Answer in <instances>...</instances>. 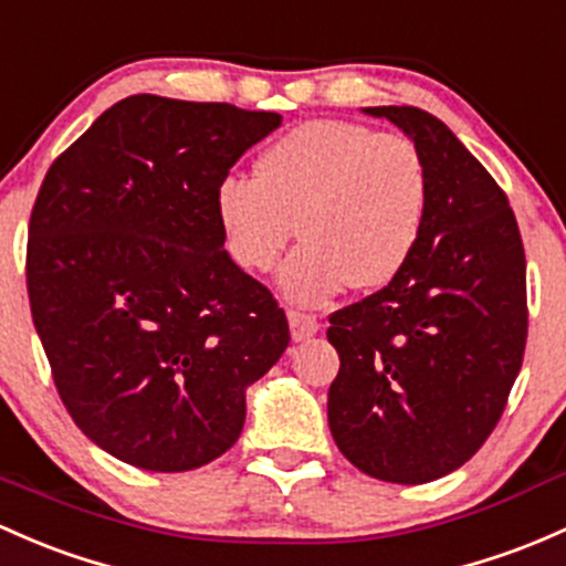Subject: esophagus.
<instances>
[{
  "instance_id": "34e87169",
  "label": "esophagus",
  "mask_w": 566,
  "mask_h": 566,
  "mask_svg": "<svg viewBox=\"0 0 566 566\" xmlns=\"http://www.w3.org/2000/svg\"><path fill=\"white\" fill-rule=\"evenodd\" d=\"M287 323H290V336H293V342H306V338H312L314 333L319 331L317 317L303 312H293V308L287 312Z\"/></svg>"
}]
</instances>
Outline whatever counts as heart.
Masks as SVG:
<instances>
[{
  "mask_svg": "<svg viewBox=\"0 0 566 566\" xmlns=\"http://www.w3.org/2000/svg\"><path fill=\"white\" fill-rule=\"evenodd\" d=\"M217 219L238 265L268 271L298 233L279 290L323 306L347 287L379 290L412 260L426 224L418 146L342 118L303 122L260 154L258 176L219 181Z\"/></svg>",
  "mask_w": 566,
  "mask_h": 566,
  "instance_id": "b5f03b06",
  "label": "heart"
}]
</instances>
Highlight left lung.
Masks as SVG:
<instances>
[{"label":"left lung","mask_w":566,"mask_h":566,"mask_svg":"<svg viewBox=\"0 0 566 566\" xmlns=\"http://www.w3.org/2000/svg\"><path fill=\"white\" fill-rule=\"evenodd\" d=\"M418 146L426 224L379 293L331 314L333 442L368 478L431 483L469 461L499 423L526 347V258L507 195L412 105L360 108Z\"/></svg>","instance_id":"obj_1"}]
</instances>
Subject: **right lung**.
Masks as SVG:
<instances>
[{
  "label": "right lung",
  "mask_w": 566,
  "mask_h": 566,
  "mask_svg": "<svg viewBox=\"0 0 566 566\" xmlns=\"http://www.w3.org/2000/svg\"><path fill=\"white\" fill-rule=\"evenodd\" d=\"M279 113L133 94L45 174L27 287L64 407L148 472L228 453L247 390L290 344L273 295L224 252L219 181Z\"/></svg>",
  "instance_id": "1"
}]
</instances>
